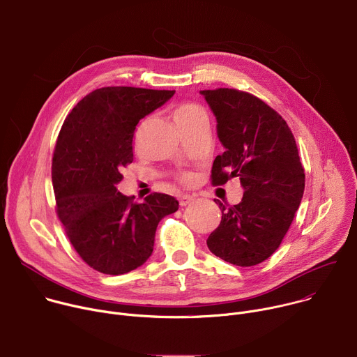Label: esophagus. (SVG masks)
<instances>
[{
    "label": "esophagus",
    "mask_w": 357,
    "mask_h": 357,
    "mask_svg": "<svg viewBox=\"0 0 357 357\" xmlns=\"http://www.w3.org/2000/svg\"><path fill=\"white\" fill-rule=\"evenodd\" d=\"M193 200H195V197L190 196V195H181L179 196V205L181 206H188V205H190Z\"/></svg>",
    "instance_id": "34e87169"
}]
</instances>
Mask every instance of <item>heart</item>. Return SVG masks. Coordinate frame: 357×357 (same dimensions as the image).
I'll return each instance as SVG.
<instances>
[{
  "label": "heart",
  "mask_w": 357,
  "mask_h": 357,
  "mask_svg": "<svg viewBox=\"0 0 357 357\" xmlns=\"http://www.w3.org/2000/svg\"><path fill=\"white\" fill-rule=\"evenodd\" d=\"M202 114H205V112L202 110L200 106L197 105H193V103H183V105H179L175 112H174V119L175 121L179 124L182 123H186V121H190ZM182 181L183 182H189L190 181V176L189 175H182Z\"/></svg>",
  "instance_id": "obj_1"
}]
</instances>
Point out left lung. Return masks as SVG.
Returning <instances> with one entry per match:
<instances>
[{
    "label": "left lung",
    "mask_w": 357,
    "mask_h": 357,
    "mask_svg": "<svg viewBox=\"0 0 357 357\" xmlns=\"http://www.w3.org/2000/svg\"><path fill=\"white\" fill-rule=\"evenodd\" d=\"M200 94L216 116L225 146L212 167V185L238 178L244 189L237 205L215 199L222 222L208 237V247L230 264H260L280 247L303 195L295 138L287 121L256 96L226 87Z\"/></svg>",
    "instance_id": "left-lung-1"
}]
</instances>
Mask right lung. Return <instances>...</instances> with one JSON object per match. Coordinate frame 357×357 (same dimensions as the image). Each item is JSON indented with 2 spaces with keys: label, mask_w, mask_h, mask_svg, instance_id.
<instances>
[{
  "label": "right lung",
  "mask_w": 357,
  "mask_h": 357,
  "mask_svg": "<svg viewBox=\"0 0 357 357\" xmlns=\"http://www.w3.org/2000/svg\"><path fill=\"white\" fill-rule=\"evenodd\" d=\"M174 94L101 87L79 101L61 128L52 158L56 213L82 260L98 273L120 275L142 266L160 220L179 208L167 193L134 203L116 188L134 160L135 126Z\"/></svg>",
  "instance_id": "1"
}]
</instances>
